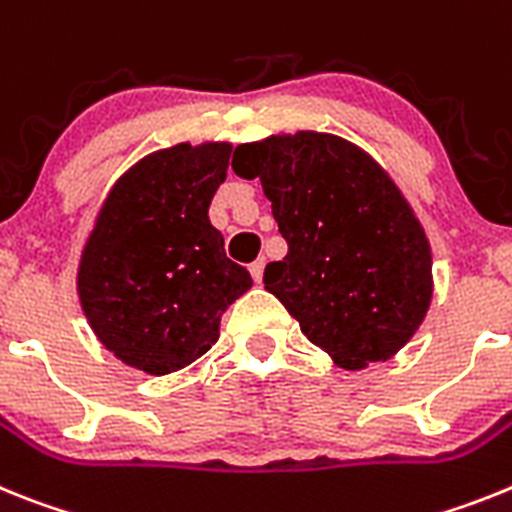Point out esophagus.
Masks as SVG:
<instances>
[{"label": "esophagus", "instance_id": "obj_1", "mask_svg": "<svg viewBox=\"0 0 512 512\" xmlns=\"http://www.w3.org/2000/svg\"><path fill=\"white\" fill-rule=\"evenodd\" d=\"M250 273H252V278H255V283H260L262 281V273H265V260H255L250 265Z\"/></svg>", "mask_w": 512, "mask_h": 512}]
</instances>
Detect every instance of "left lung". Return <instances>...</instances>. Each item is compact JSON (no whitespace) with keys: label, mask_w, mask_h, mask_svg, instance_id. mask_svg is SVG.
I'll return each mask as SVG.
<instances>
[{"label":"left lung","mask_w":512,"mask_h":512,"mask_svg":"<svg viewBox=\"0 0 512 512\" xmlns=\"http://www.w3.org/2000/svg\"><path fill=\"white\" fill-rule=\"evenodd\" d=\"M231 167L273 203L288 252L262 281L301 332L348 371L397 355L433 301V255L389 172L317 131L239 144Z\"/></svg>","instance_id":"left-lung-1"}]
</instances>
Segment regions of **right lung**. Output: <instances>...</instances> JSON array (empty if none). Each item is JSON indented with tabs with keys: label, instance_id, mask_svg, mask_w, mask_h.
Instances as JSON below:
<instances>
[{
	"label": "right lung",
	"instance_id": "obj_1",
	"mask_svg": "<svg viewBox=\"0 0 512 512\" xmlns=\"http://www.w3.org/2000/svg\"><path fill=\"white\" fill-rule=\"evenodd\" d=\"M231 144H175L123 172L84 242L77 293L97 340L151 376L180 371L219 340L221 314L250 291L208 206Z\"/></svg>",
	"mask_w": 512,
	"mask_h": 512
}]
</instances>
